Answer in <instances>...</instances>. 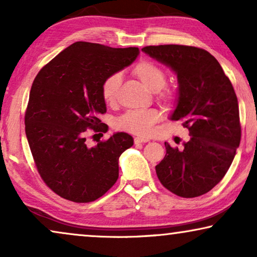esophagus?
I'll use <instances>...</instances> for the list:
<instances>
[{"mask_svg":"<svg viewBox=\"0 0 257 257\" xmlns=\"http://www.w3.org/2000/svg\"><path fill=\"white\" fill-rule=\"evenodd\" d=\"M147 142H150V140L147 138H142V137H136V138H135L136 145H142V144H145Z\"/></svg>","mask_w":257,"mask_h":257,"instance_id":"esophagus-1","label":"esophagus"}]
</instances>
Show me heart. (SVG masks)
<instances>
[{
    "label": "heart",
    "mask_w": 257,
    "mask_h": 257,
    "mask_svg": "<svg viewBox=\"0 0 257 257\" xmlns=\"http://www.w3.org/2000/svg\"><path fill=\"white\" fill-rule=\"evenodd\" d=\"M132 73L140 82L145 84L150 90L157 93L158 99L163 103H171L173 100V93L165 89L166 85V71L160 65L151 61H140L132 68ZM121 78L119 73H112L101 83V96L106 104L113 105L117 103ZM161 113L157 108H143L126 112L117 119L119 130L135 133L139 136H147L152 132L153 125L160 120Z\"/></svg>",
    "instance_id": "obj_1"
}]
</instances>
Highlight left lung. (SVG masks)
<instances>
[{"mask_svg":"<svg viewBox=\"0 0 257 257\" xmlns=\"http://www.w3.org/2000/svg\"><path fill=\"white\" fill-rule=\"evenodd\" d=\"M142 50L177 73L179 97L172 120H182L191 139L184 149L168 144L156 166L165 188L181 198L209 192L230 167L241 140L237 98L216 58L188 45H150Z\"/></svg>","mask_w":257,"mask_h":257,"instance_id":"left-lung-1","label":"left lung"}]
</instances>
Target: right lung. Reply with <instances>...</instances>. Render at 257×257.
I'll use <instances>...</instances> for the list:
<instances>
[{
    "instance_id": "right-lung-1",
    "label": "right lung",
    "mask_w": 257,
    "mask_h": 257,
    "mask_svg": "<svg viewBox=\"0 0 257 257\" xmlns=\"http://www.w3.org/2000/svg\"><path fill=\"white\" fill-rule=\"evenodd\" d=\"M138 55L135 47L76 42L34 79L24 117L27 139L41 178L63 199L94 201L117 181L119 157L133 145V138L117 132L89 147L85 131L107 132L99 119L106 112L101 83Z\"/></svg>"
}]
</instances>
